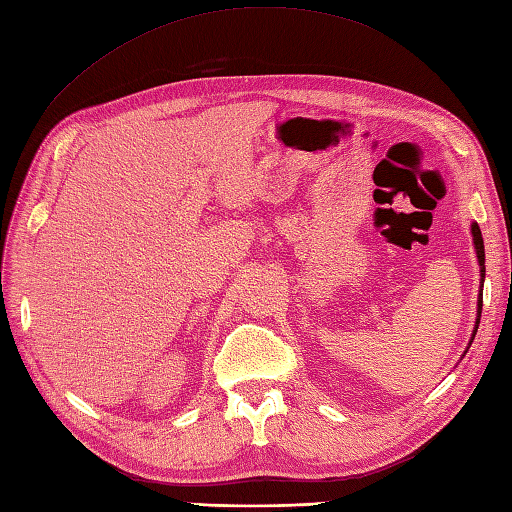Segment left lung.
<instances>
[{
  "instance_id": "left-lung-1",
  "label": "left lung",
  "mask_w": 512,
  "mask_h": 512,
  "mask_svg": "<svg viewBox=\"0 0 512 512\" xmlns=\"http://www.w3.org/2000/svg\"><path fill=\"white\" fill-rule=\"evenodd\" d=\"M471 238H474V248H476V257H478V266H480V298H478V316H476V324H474V333H471V339H469V346L471 342H474L476 337V331H478V324H480V313H482V285H484V242H482V233H480V227L478 222H471ZM467 346V348H469ZM467 352V350H465ZM465 357V355H463Z\"/></svg>"
}]
</instances>
